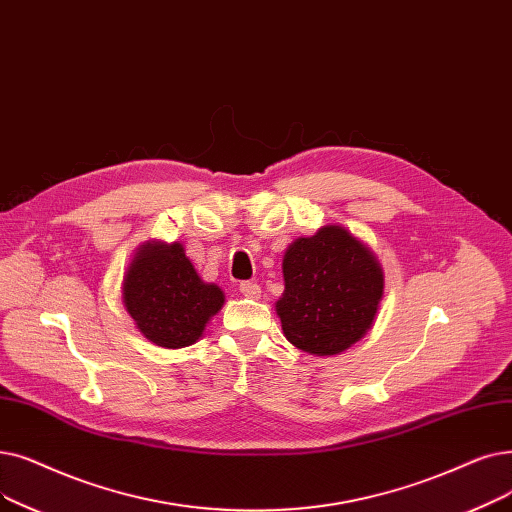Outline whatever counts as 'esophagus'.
<instances>
[{"mask_svg":"<svg viewBox=\"0 0 512 512\" xmlns=\"http://www.w3.org/2000/svg\"><path fill=\"white\" fill-rule=\"evenodd\" d=\"M240 293L244 297H249V299H259L261 297V286L257 282H242L240 284Z\"/></svg>","mask_w":512,"mask_h":512,"instance_id":"1","label":"esophagus"}]
</instances>
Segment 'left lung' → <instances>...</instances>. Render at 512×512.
<instances>
[{
	"instance_id": "left-lung-1",
	"label": "left lung",
	"mask_w": 512,
	"mask_h": 512,
	"mask_svg": "<svg viewBox=\"0 0 512 512\" xmlns=\"http://www.w3.org/2000/svg\"><path fill=\"white\" fill-rule=\"evenodd\" d=\"M276 314L284 337L311 355H339L372 328L385 272L366 242L343 226H322L288 244Z\"/></svg>"
}]
</instances>
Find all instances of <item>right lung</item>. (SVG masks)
<instances>
[{
  "label": "right lung",
  "instance_id": "1",
  "mask_svg": "<svg viewBox=\"0 0 512 512\" xmlns=\"http://www.w3.org/2000/svg\"><path fill=\"white\" fill-rule=\"evenodd\" d=\"M121 297L142 335L165 349L196 343L226 303L217 284L198 276L184 244L165 240H148L133 253Z\"/></svg>",
  "mask_w": 512,
  "mask_h": 512
}]
</instances>
